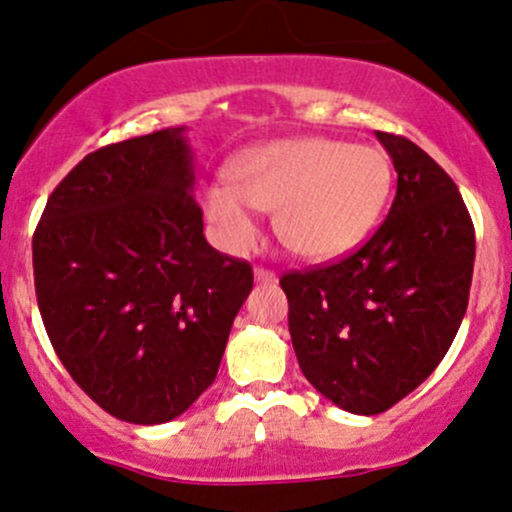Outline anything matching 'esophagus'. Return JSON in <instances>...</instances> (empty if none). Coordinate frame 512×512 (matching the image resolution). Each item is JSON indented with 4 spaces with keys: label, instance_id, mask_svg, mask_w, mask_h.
Segmentation results:
<instances>
[{
    "label": "esophagus",
    "instance_id": "esophagus-1",
    "mask_svg": "<svg viewBox=\"0 0 512 512\" xmlns=\"http://www.w3.org/2000/svg\"><path fill=\"white\" fill-rule=\"evenodd\" d=\"M255 281L257 284H276V274L269 272V269H264V267H257Z\"/></svg>",
    "mask_w": 512,
    "mask_h": 512
}]
</instances>
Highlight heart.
<instances>
[{
    "label": "heart",
    "instance_id": "obj_1",
    "mask_svg": "<svg viewBox=\"0 0 512 512\" xmlns=\"http://www.w3.org/2000/svg\"><path fill=\"white\" fill-rule=\"evenodd\" d=\"M233 187L207 185L202 207L228 250L260 236L253 209L274 211L281 243L305 260H334L378 226L392 192V166L378 146L327 137L257 146L228 168Z\"/></svg>",
    "mask_w": 512,
    "mask_h": 512
}]
</instances>
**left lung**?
I'll use <instances>...</instances> for the list:
<instances>
[{
  "instance_id": "left-lung-1",
  "label": "left lung",
  "mask_w": 512,
  "mask_h": 512,
  "mask_svg": "<svg viewBox=\"0 0 512 512\" xmlns=\"http://www.w3.org/2000/svg\"><path fill=\"white\" fill-rule=\"evenodd\" d=\"M375 137L397 170L383 226L354 255L279 281L303 375L322 397L363 416L414 392L448 354L477 250L450 175L409 139Z\"/></svg>"
}]
</instances>
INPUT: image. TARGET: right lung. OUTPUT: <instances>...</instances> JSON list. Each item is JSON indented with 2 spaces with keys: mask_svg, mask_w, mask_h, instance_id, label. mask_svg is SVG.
<instances>
[{
  "mask_svg": "<svg viewBox=\"0 0 512 512\" xmlns=\"http://www.w3.org/2000/svg\"><path fill=\"white\" fill-rule=\"evenodd\" d=\"M185 127L88 154L33 236L35 296L62 366L98 407L166 424L214 383L252 291L204 238Z\"/></svg>",
  "mask_w": 512,
  "mask_h": 512,
  "instance_id": "obj_1",
  "label": "right lung"
}]
</instances>
